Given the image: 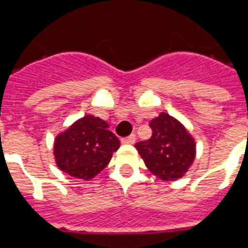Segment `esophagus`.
I'll list each match as a JSON object with an SVG mask.
<instances>
[{
    "label": "esophagus",
    "instance_id": "obj_1",
    "mask_svg": "<svg viewBox=\"0 0 248 248\" xmlns=\"http://www.w3.org/2000/svg\"><path fill=\"white\" fill-rule=\"evenodd\" d=\"M121 142L122 143H126V144H133L136 142V135H131L126 138H122Z\"/></svg>",
    "mask_w": 248,
    "mask_h": 248
}]
</instances>
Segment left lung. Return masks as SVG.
<instances>
[{
    "instance_id": "8db88e82",
    "label": "left lung",
    "mask_w": 248,
    "mask_h": 248,
    "mask_svg": "<svg viewBox=\"0 0 248 248\" xmlns=\"http://www.w3.org/2000/svg\"><path fill=\"white\" fill-rule=\"evenodd\" d=\"M153 135L136 144L138 155L153 175L175 182L186 174L196 157L195 138L178 119L167 112L151 121Z\"/></svg>"
}]
</instances>
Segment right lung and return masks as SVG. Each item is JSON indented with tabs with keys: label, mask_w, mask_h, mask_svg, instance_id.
Masks as SVG:
<instances>
[{
	"label": "right lung",
	"mask_w": 248,
	"mask_h": 248,
	"mask_svg": "<svg viewBox=\"0 0 248 248\" xmlns=\"http://www.w3.org/2000/svg\"><path fill=\"white\" fill-rule=\"evenodd\" d=\"M108 128L100 117L85 115L58 133L53 146L58 168L78 179H93L120 148V140Z\"/></svg>",
	"instance_id": "add662e5"
}]
</instances>
